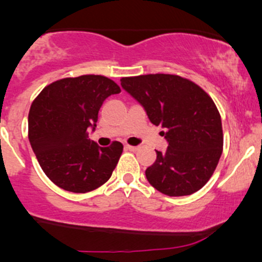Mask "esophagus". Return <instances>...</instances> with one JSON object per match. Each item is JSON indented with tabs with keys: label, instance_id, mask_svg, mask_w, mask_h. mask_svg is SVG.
Wrapping results in <instances>:
<instances>
[{
	"label": "esophagus",
	"instance_id": "esophagus-1",
	"mask_svg": "<svg viewBox=\"0 0 262 262\" xmlns=\"http://www.w3.org/2000/svg\"><path fill=\"white\" fill-rule=\"evenodd\" d=\"M124 148H125L126 150H133V152H134V150H138V147H137V146H128V144H126V146Z\"/></svg>",
	"mask_w": 262,
	"mask_h": 262
}]
</instances>
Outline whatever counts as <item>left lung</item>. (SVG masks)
I'll list each match as a JSON object with an SVG mask.
<instances>
[{"mask_svg":"<svg viewBox=\"0 0 262 262\" xmlns=\"http://www.w3.org/2000/svg\"><path fill=\"white\" fill-rule=\"evenodd\" d=\"M121 87L142 105L148 119L168 146L156 150L146 170L148 182L168 196H184L202 189L213 175L223 149L218 109L209 95L194 82L173 75L124 77Z\"/></svg>","mask_w":262,"mask_h":262,"instance_id":"obj_1","label":"left lung"}]
</instances>
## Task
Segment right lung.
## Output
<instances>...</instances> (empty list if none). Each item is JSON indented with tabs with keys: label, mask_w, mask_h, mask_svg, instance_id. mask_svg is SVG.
<instances>
[{
	"label": "right lung",
	"mask_w": 262,
	"mask_h": 262,
	"mask_svg": "<svg viewBox=\"0 0 262 262\" xmlns=\"http://www.w3.org/2000/svg\"><path fill=\"white\" fill-rule=\"evenodd\" d=\"M120 87L104 76L63 78L47 86L29 112V141L50 181L71 192H89L112 176L123 152L114 142L100 147L90 141L99 110Z\"/></svg>",
	"instance_id": "right-lung-1"
}]
</instances>
